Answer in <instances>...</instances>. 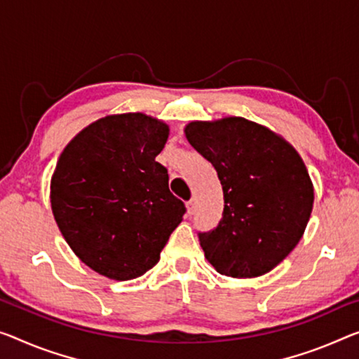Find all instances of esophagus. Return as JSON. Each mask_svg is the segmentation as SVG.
<instances>
[{
  "instance_id": "obj_1",
  "label": "esophagus",
  "mask_w": 359,
  "mask_h": 359,
  "mask_svg": "<svg viewBox=\"0 0 359 359\" xmlns=\"http://www.w3.org/2000/svg\"><path fill=\"white\" fill-rule=\"evenodd\" d=\"M186 208H187V215H192L196 212V201H194V198H191V201L186 203Z\"/></svg>"
}]
</instances>
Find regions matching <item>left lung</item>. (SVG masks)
I'll use <instances>...</instances> for the list:
<instances>
[{
	"mask_svg": "<svg viewBox=\"0 0 359 359\" xmlns=\"http://www.w3.org/2000/svg\"><path fill=\"white\" fill-rule=\"evenodd\" d=\"M184 133L223 186L222 219L198 233L205 258L231 278L271 271L299 244L313 210L302 157L266 126L242 117L191 122Z\"/></svg>",
	"mask_w": 359,
	"mask_h": 359,
	"instance_id": "obj_1",
	"label": "left lung"
}]
</instances>
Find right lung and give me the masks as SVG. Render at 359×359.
<instances>
[{"instance_id": "add662e5", "label": "right lung", "mask_w": 359, "mask_h": 359, "mask_svg": "<svg viewBox=\"0 0 359 359\" xmlns=\"http://www.w3.org/2000/svg\"><path fill=\"white\" fill-rule=\"evenodd\" d=\"M168 125L140 112L109 115L81 130L60 154L51 208L64 239L93 271L128 280L156 266L184 202L156 161Z\"/></svg>"}]
</instances>
